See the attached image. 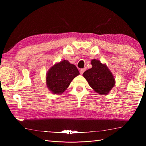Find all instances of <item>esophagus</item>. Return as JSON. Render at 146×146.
I'll return each mask as SVG.
<instances>
[{
  "instance_id": "34e87169",
  "label": "esophagus",
  "mask_w": 146,
  "mask_h": 146,
  "mask_svg": "<svg viewBox=\"0 0 146 146\" xmlns=\"http://www.w3.org/2000/svg\"><path fill=\"white\" fill-rule=\"evenodd\" d=\"M85 70H86V69H85V68L81 69L80 70V74H83V72L85 71Z\"/></svg>"
}]
</instances>
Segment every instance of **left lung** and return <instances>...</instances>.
Wrapping results in <instances>:
<instances>
[{
	"mask_svg": "<svg viewBox=\"0 0 146 146\" xmlns=\"http://www.w3.org/2000/svg\"><path fill=\"white\" fill-rule=\"evenodd\" d=\"M92 67L83 74L89 85L98 93L107 94L114 86L115 82L111 72L105 64L94 59L91 61Z\"/></svg>",
	"mask_w": 146,
	"mask_h": 146,
	"instance_id": "1",
	"label": "left lung"
}]
</instances>
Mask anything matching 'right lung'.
Returning a JSON list of instances; mask_svg holds the SVG:
<instances>
[{
	"instance_id": "obj_1",
	"label": "right lung",
	"mask_w": 146,
	"mask_h": 146,
	"mask_svg": "<svg viewBox=\"0 0 146 146\" xmlns=\"http://www.w3.org/2000/svg\"><path fill=\"white\" fill-rule=\"evenodd\" d=\"M80 74L77 67L63 60L56 63L48 70L46 84L54 94H61L67 88L73 79Z\"/></svg>"
}]
</instances>
